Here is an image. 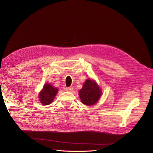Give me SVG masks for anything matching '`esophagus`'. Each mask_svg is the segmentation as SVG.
I'll return each instance as SVG.
<instances>
[{
    "label": "esophagus",
    "mask_w": 153,
    "mask_h": 153,
    "mask_svg": "<svg viewBox=\"0 0 153 153\" xmlns=\"http://www.w3.org/2000/svg\"><path fill=\"white\" fill-rule=\"evenodd\" d=\"M73 90H74V87H73V86L67 87V88H66V91H69V92H71L73 91Z\"/></svg>",
    "instance_id": "obj_1"
}]
</instances>
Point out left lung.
<instances>
[{
	"mask_svg": "<svg viewBox=\"0 0 153 153\" xmlns=\"http://www.w3.org/2000/svg\"><path fill=\"white\" fill-rule=\"evenodd\" d=\"M101 90L95 82L88 79L84 83L83 88L79 91L82 102L86 105L95 104L101 96Z\"/></svg>",
	"mask_w": 153,
	"mask_h": 153,
	"instance_id": "8db88e82",
	"label": "left lung"
}]
</instances>
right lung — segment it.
<instances>
[{
  "label": "right lung",
  "mask_w": 153,
  "mask_h": 153,
  "mask_svg": "<svg viewBox=\"0 0 153 153\" xmlns=\"http://www.w3.org/2000/svg\"><path fill=\"white\" fill-rule=\"evenodd\" d=\"M57 92L56 88H53L51 85L45 84L39 94L40 102L44 105H49L53 100Z\"/></svg>",
  "instance_id": "add662e5"
}]
</instances>
